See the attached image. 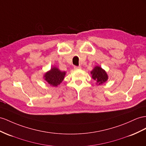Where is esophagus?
Masks as SVG:
<instances>
[{
  "mask_svg": "<svg viewBox=\"0 0 146 146\" xmlns=\"http://www.w3.org/2000/svg\"><path fill=\"white\" fill-rule=\"evenodd\" d=\"M81 67L80 66H74V69L77 70V69H81Z\"/></svg>",
  "mask_w": 146,
  "mask_h": 146,
  "instance_id": "obj_1",
  "label": "esophagus"
}]
</instances>
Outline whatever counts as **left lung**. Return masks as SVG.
I'll return each mask as SVG.
<instances>
[{"label":"left lung","mask_w":146,"mask_h":146,"mask_svg":"<svg viewBox=\"0 0 146 146\" xmlns=\"http://www.w3.org/2000/svg\"><path fill=\"white\" fill-rule=\"evenodd\" d=\"M92 79L99 85L105 83L108 80V75L106 71L99 66H95L91 72Z\"/></svg>","instance_id":"left-lung-1"}]
</instances>
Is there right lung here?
<instances>
[{
  "instance_id": "obj_1",
  "label": "right lung",
  "mask_w": 146,
  "mask_h": 146,
  "mask_svg": "<svg viewBox=\"0 0 146 146\" xmlns=\"http://www.w3.org/2000/svg\"><path fill=\"white\" fill-rule=\"evenodd\" d=\"M66 73L61 72L58 68L53 67L44 74V80L52 86H57L63 81Z\"/></svg>"
}]
</instances>
